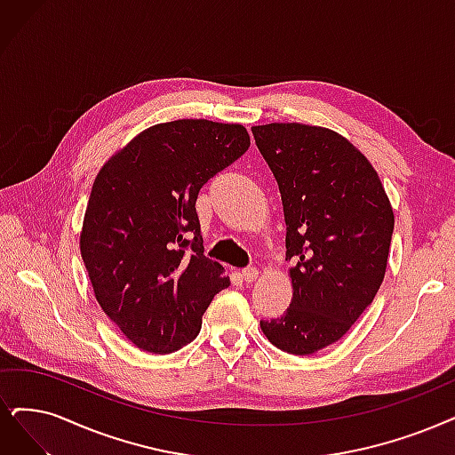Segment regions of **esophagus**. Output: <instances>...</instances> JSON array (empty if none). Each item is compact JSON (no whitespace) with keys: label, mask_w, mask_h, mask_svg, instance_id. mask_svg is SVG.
I'll return each mask as SVG.
<instances>
[{"label":"esophagus","mask_w":455,"mask_h":455,"mask_svg":"<svg viewBox=\"0 0 455 455\" xmlns=\"http://www.w3.org/2000/svg\"><path fill=\"white\" fill-rule=\"evenodd\" d=\"M242 277L247 281V283H251V281H255L257 277H259V270L257 267H253V266H249V267H243L242 270Z\"/></svg>","instance_id":"obj_1"}]
</instances>
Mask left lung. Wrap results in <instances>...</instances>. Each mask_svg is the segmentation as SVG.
<instances>
[{
	"instance_id": "8db88e82",
	"label": "left lung",
	"mask_w": 455,
	"mask_h": 455,
	"mask_svg": "<svg viewBox=\"0 0 455 455\" xmlns=\"http://www.w3.org/2000/svg\"><path fill=\"white\" fill-rule=\"evenodd\" d=\"M279 185L292 301L260 321L289 355L339 341L379 292L394 234V212L375 168L335 131L301 124L251 127Z\"/></svg>"
}]
</instances>
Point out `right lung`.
<instances>
[{
  "label": "right lung",
  "mask_w": 455,
  "mask_h": 455,
  "mask_svg": "<svg viewBox=\"0 0 455 455\" xmlns=\"http://www.w3.org/2000/svg\"><path fill=\"white\" fill-rule=\"evenodd\" d=\"M249 144L240 124L176 120L142 131L99 171L80 253L99 306L139 348L168 355L188 345L230 284L204 257L195 204Z\"/></svg>",
  "instance_id": "obj_1"
}]
</instances>
